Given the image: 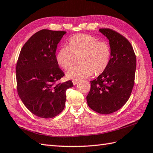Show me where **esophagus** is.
I'll return each instance as SVG.
<instances>
[{
	"mask_svg": "<svg viewBox=\"0 0 153 153\" xmlns=\"http://www.w3.org/2000/svg\"><path fill=\"white\" fill-rule=\"evenodd\" d=\"M72 82H73V84H74V85H77V83H79V81H76V80H73L72 81Z\"/></svg>",
	"mask_w": 153,
	"mask_h": 153,
	"instance_id": "34e87169",
	"label": "esophagus"
}]
</instances>
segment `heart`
<instances>
[{
    "label": "heart",
    "instance_id": "heart-1",
    "mask_svg": "<svg viewBox=\"0 0 153 153\" xmlns=\"http://www.w3.org/2000/svg\"><path fill=\"white\" fill-rule=\"evenodd\" d=\"M79 58V66L71 68L67 71L68 79L79 81L102 74L109 65L111 50L105 41L85 33L71 37L68 46L61 47L56 54L57 64L63 69L71 67Z\"/></svg>",
    "mask_w": 153,
    "mask_h": 153
}]
</instances>
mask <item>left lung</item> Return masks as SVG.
Listing matches in <instances>:
<instances>
[{
  "mask_svg": "<svg viewBox=\"0 0 153 153\" xmlns=\"http://www.w3.org/2000/svg\"><path fill=\"white\" fill-rule=\"evenodd\" d=\"M99 31L109 41L111 58L106 70L91 81L87 105L102 114L119 110L128 101L134 85L136 56L131 43L121 34L110 29Z\"/></svg>",
  "mask_w": 153,
  "mask_h": 153,
  "instance_id": "obj_1",
  "label": "left lung"
}]
</instances>
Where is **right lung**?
Masks as SVG:
<instances>
[{"mask_svg": "<svg viewBox=\"0 0 153 153\" xmlns=\"http://www.w3.org/2000/svg\"><path fill=\"white\" fill-rule=\"evenodd\" d=\"M66 32L42 30L23 46L16 64L18 93L26 108L42 118L57 116L65 107L72 82L56 84L64 76L56 61L58 44Z\"/></svg>", "mask_w": 153, "mask_h": 153, "instance_id": "add662e5", "label": "right lung"}]
</instances>
